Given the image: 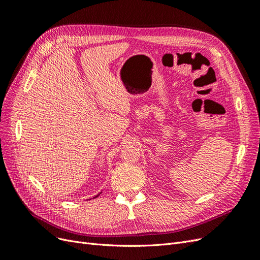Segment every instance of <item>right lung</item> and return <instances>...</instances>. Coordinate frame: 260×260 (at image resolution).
Returning <instances> with one entry per match:
<instances>
[{
  "mask_svg": "<svg viewBox=\"0 0 260 260\" xmlns=\"http://www.w3.org/2000/svg\"><path fill=\"white\" fill-rule=\"evenodd\" d=\"M98 196H99V195H96V196H95V198H98Z\"/></svg>",
  "mask_w": 260,
  "mask_h": 260,
  "instance_id": "obj_1",
  "label": "right lung"
}]
</instances>
